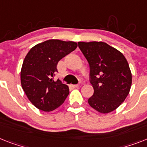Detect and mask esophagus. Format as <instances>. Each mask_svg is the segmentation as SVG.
<instances>
[{
	"label": "esophagus",
	"mask_w": 147,
	"mask_h": 147,
	"mask_svg": "<svg viewBox=\"0 0 147 147\" xmlns=\"http://www.w3.org/2000/svg\"><path fill=\"white\" fill-rule=\"evenodd\" d=\"M71 86H72V87H75V88L79 87V85H78V84H72V85H71Z\"/></svg>",
	"instance_id": "esophagus-1"
}]
</instances>
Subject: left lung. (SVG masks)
<instances>
[{"label": "left lung", "mask_w": 147, "mask_h": 147, "mask_svg": "<svg viewBox=\"0 0 147 147\" xmlns=\"http://www.w3.org/2000/svg\"><path fill=\"white\" fill-rule=\"evenodd\" d=\"M90 65L94 93L89 105L99 113L113 111L125 101L131 86V72L124 55L103 42H79Z\"/></svg>", "instance_id": "8db88e82"}]
</instances>
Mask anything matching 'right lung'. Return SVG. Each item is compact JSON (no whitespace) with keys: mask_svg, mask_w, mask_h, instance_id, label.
I'll use <instances>...</instances> for the list:
<instances>
[{"mask_svg":"<svg viewBox=\"0 0 147 147\" xmlns=\"http://www.w3.org/2000/svg\"><path fill=\"white\" fill-rule=\"evenodd\" d=\"M78 44L49 39L34 46L26 55L21 70V84L32 104L43 111H54L69 93V87L53 77L63 57L76 50Z\"/></svg>","mask_w":147,"mask_h":147,"instance_id":"add662e5","label":"right lung"}]
</instances>
